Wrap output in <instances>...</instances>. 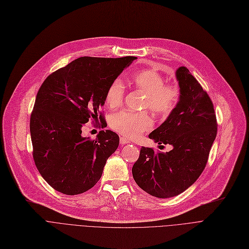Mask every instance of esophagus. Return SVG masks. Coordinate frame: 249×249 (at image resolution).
<instances>
[{
    "label": "esophagus",
    "instance_id": "esophagus-1",
    "mask_svg": "<svg viewBox=\"0 0 249 249\" xmlns=\"http://www.w3.org/2000/svg\"><path fill=\"white\" fill-rule=\"evenodd\" d=\"M126 143H130V141L125 137H121L120 138V144L123 145V144H126Z\"/></svg>",
    "mask_w": 249,
    "mask_h": 249
}]
</instances>
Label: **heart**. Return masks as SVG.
Instances as JSON below:
<instances>
[{"instance_id":"1","label":"heart","mask_w":249,"mask_h":249,"mask_svg":"<svg viewBox=\"0 0 249 249\" xmlns=\"http://www.w3.org/2000/svg\"><path fill=\"white\" fill-rule=\"evenodd\" d=\"M131 85L145 94L144 107L159 116H167L178 100V89L173 85H164V77L154 70L139 71L130 78ZM125 94L124 85L119 80L113 81L105 94V103L111 109L119 107ZM111 127L127 138H136L152 127L150 116L145 112L121 111L114 114L110 120Z\"/></svg>"}]
</instances>
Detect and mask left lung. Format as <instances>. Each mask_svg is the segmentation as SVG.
Instances as JSON below:
<instances>
[{"label": "left lung", "mask_w": 249, "mask_h": 249, "mask_svg": "<svg viewBox=\"0 0 249 249\" xmlns=\"http://www.w3.org/2000/svg\"><path fill=\"white\" fill-rule=\"evenodd\" d=\"M179 97L166 120L148 135L168 152L140 148L132 167L136 184L156 198H172L191 187L203 173L217 135L213 103L186 67L176 71Z\"/></svg>", "instance_id": "1"}]
</instances>
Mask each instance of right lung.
<instances>
[{"label":"right lung","mask_w":249,"mask_h":249,"mask_svg":"<svg viewBox=\"0 0 249 249\" xmlns=\"http://www.w3.org/2000/svg\"><path fill=\"white\" fill-rule=\"evenodd\" d=\"M135 58H76L48 75L39 89L30 118L33 159L54 190L78 195L101 178L107 160L119 145V136L102 130L90 140L82 135V128L90 119L105 126L98 113L106 90Z\"/></svg>","instance_id":"1"}]
</instances>
